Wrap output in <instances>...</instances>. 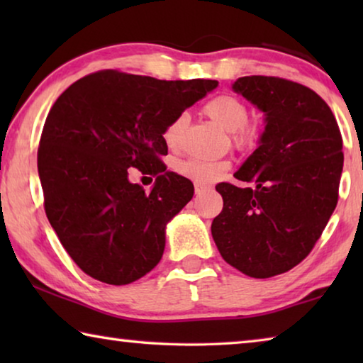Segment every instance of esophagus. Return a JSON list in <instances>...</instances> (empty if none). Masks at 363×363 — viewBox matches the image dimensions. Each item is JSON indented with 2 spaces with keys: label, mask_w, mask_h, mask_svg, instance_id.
<instances>
[{
  "label": "esophagus",
  "mask_w": 363,
  "mask_h": 363,
  "mask_svg": "<svg viewBox=\"0 0 363 363\" xmlns=\"http://www.w3.org/2000/svg\"><path fill=\"white\" fill-rule=\"evenodd\" d=\"M195 194L196 195H200V194H203L205 190H206V186H203V184H199V182H195Z\"/></svg>",
  "instance_id": "34e87169"
}]
</instances>
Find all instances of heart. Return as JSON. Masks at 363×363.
Wrapping results in <instances>:
<instances>
[{"label":"heart","mask_w":363,"mask_h":363,"mask_svg":"<svg viewBox=\"0 0 363 363\" xmlns=\"http://www.w3.org/2000/svg\"><path fill=\"white\" fill-rule=\"evenodd\" d=\"M205 113L230 131L233 145L240 150H253L259 144L262 136V128L259 123L248 121V107L243 101L230 94H219L205 104ZM187 125V116L181 113L171 120L163 131V139L168 147L174 149L179 145L184 128ZM230 168L229 160H208L201 157H192L177 163V173L187 179L208 184L219 179L227 169Z\"/></svg>","instance_id":"obj_1"}]
</instances>
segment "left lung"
I'll list each match as a JSON object with an SVG mask.
<instances>
[{
    "instance_id": "1",
    "label": "left lung",
    "mask_w": 363,
    "mask_h": 363,
    "mask_svg": "<svg viewBox=\"0 0 363 363\" xmlns=\"http://www.w3.org/2000/svg\"><path fill=\"white\" fill-rule=\"evenodd\" d=\"M233 89L266 113L261 145L237 171L247 187L220 182L211 233L227 264L255 279L307 257L337 203L342 138L328 104L291 79L251 75Z\"/></svg>"
}]
</instances>
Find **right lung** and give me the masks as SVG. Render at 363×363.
Returning a JSON list of instances; mask_svg holds the SVG:
<instances>
[{
	"instance_id": "right-lung-1",
	"label": "right lung",
	"mask_w": 363,
	"mask_h": 363,
	"mask_svg": "<svg viewBox=\"0 0 363 363\" xmlns=\"http://www.w3.org/2000/svg\"><path fill=\"white\" fill-rule=\"evenodd\" d=\"M216 86L99 70L54 102L38 147L45 211L86 275L128 285L162 259L164 225L194 195L192 182L162 162L163 131ZM130 167L156 177L150 193L129 182Z\"/></svg>"
}]
</instances>
